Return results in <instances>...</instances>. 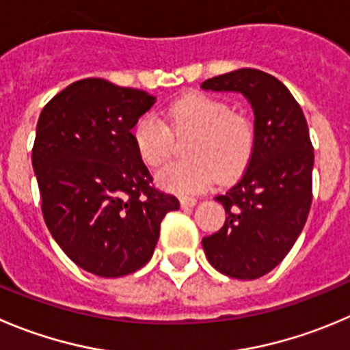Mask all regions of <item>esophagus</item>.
Segmentation results:
<instances>
[{"mask_svg": "<svg viewBox=\"0 0 350 350\" xmlns=\"http://www.w3.org/2000/svg\"><path fill=\"white\" fill-rule=\"evenodd\" d=\"M180 204H182V208H194V206L198 204V199L191 198V196H182Z\"/></svg>", "mask_w": 350, "mask_h": 350, "instance_id": "1", "label": "esophagus"}]
</instances>
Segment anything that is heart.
<instances>
[{
    "mask_svg": "<svg viewBox=\"0 0 350 350\" xmlns=\"http://www.w3.org/2000/svg\"><path fill=\"white\" fill-rule=\"evenodd\" d=\"M166 123L146 113L132 131L142 161L158 166L172 151L173 135L192 134L185 154L189 159L170 161L156 172V184L177 194L201 192L218 178L230 180L247 163L254 132L244 115L213 96L192 92L168 106Z\"/></svg>",
    "mask_w": 350,
    "mask_h": 350,
    "instance_id": "1",
    "label": "heart"
}]
</instances>
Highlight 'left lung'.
Wrapping results in <instances>:
<instances>
[{
  "label": "left lung",
  "mask_w": 350,
  "mask_h": 350,
  "mask_svg": "<svg viewBox=\"0 0 350 350\" xmlns=\"http://www.w3.org/2000/svg\"><path fill=\"white\" fill-rule=\"evenodd\" d=\"M204 91L241 92L254 111V144L241 180L216 196L227 219L202 239L209 265L254 280L271 271L301 235L312 201L314 152L308 122L287 88L269 73L241 68L208 79Z\"/></svg>",
  "instance_id": "8db88e82"
}]
</instances>
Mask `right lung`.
I'll return each mask as SVG.
<instances>
[{
	"mask_svg": "<svg viewBox=\"0 0 350 350\" xmlns=\"http://www.w3.org/2000/svg\"><path fill=\"white\" fill-rule=\"evenodd\" d=\"M154 96L105 79H82L39 115L32 168L42 216L66 256L85 271L116 278L151 259L159 225L180 208L154 189L132 129Z\"/></svg>",
	"mask_w": 350,
	"mask_h": 350,
	"instance_id": "right-lung-1",
	"label": "right lung"
}]
</instances>
